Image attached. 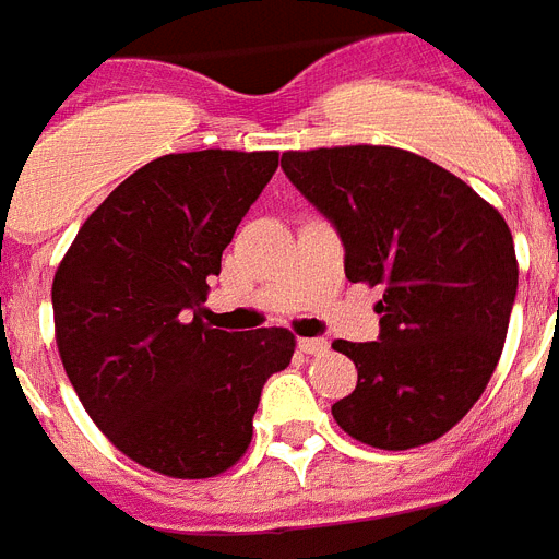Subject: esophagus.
<instances>
[{
	"label": "esophagus",
	"mask_w": 559,
	"mask_h": 559,
	"mask_svg": "<svg viewBox=\"0 0 559 559\" xmlns=\"http://www.w3.org/2000/svg\"><path fill=\"white\" fill-rule=\"evenodd\" d=\"M297 349L306 352V355H323V352L329 349V341H323V337H302V341L297 343Z\"/></svg>",
	"instance_id": "obj_1"
}]
</instances>
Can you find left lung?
<instances>
[{
    "label": "left lung",
    "instance_id": "8db88e82",
    "mask_svg": "<svg viewBox=\"0 0 559 559\" xmlns=\"http://www.w3.org/2000/svg\"><path fill=\"white\" fill-rule=\"evenodd\" d=\"M283 173L337 230L352 283L383 285L378 341H334L357 366L334 421L369 448L436 441L479 401L506 346L520 280L506 218L395 146L283 153Z\"/></svg>",
    "mask_w": 559,
    "mask_h": 559
}]
</instances>
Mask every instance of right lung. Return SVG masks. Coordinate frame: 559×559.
<instances>
[{"label": "right lung", "mask_w": 559, "mask_h": 559, "mask_svg": "<svg viewBox=\"0 0 559 559\" xmlns=\"http://www.w3.org/2000/svg\"><path fill=\"white\" fill-rule=\"evenodd\" d=\"M276 164L234 150L150 160L86 218L53 274L71 386L103 436L150 471L207 479L239 462L262 386L292 364L285 329L202 320L207 280Z\"/></svg>", "instance_id": "right-lung-1"}]
</instances>
